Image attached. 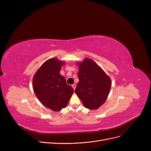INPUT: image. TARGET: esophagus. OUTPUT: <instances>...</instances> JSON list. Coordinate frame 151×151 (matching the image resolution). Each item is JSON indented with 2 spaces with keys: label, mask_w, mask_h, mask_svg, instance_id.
<instances>
[{
  "label": "esophagus",
  "mask_w": 151,
  "mask_h": 151,
  "mask_svg": "<svg viewBox=\"0 0 151 151\" xmlns=\"http://www.w3.org/2000/svg\"><path fill=\"white\" fill-rule=\"evenodd\" d=\"M72 88H73V89L75 90L76 88V85L75 84H72Z\"/></svg>",
  "instance_id": "obj_1"
}]
</instances>
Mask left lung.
Instances as JSON below:
<instances>
[{"label":"left lung","mask_w":151,"mask_h":151,"mask_svg":"<svg viewBox=\"0 0 151 151\" xmlns=\"http://www.w3.org/2000/svg\"><path fill=\"white\" fill-rule=\"evenodd\" d=\"M79 83L75 92L84 106L96 109L106 101L111 86L109 77L93 60L86 59L80 63Z\"/></svg>","instance_id":"obj_1"}]
</instances>
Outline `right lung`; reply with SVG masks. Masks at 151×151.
<instances>
[{
    "mask_svg": "<svg viewBox=\"0 0 151 151\" xmlns=\"http://www.w3.org/2000/svg\"><path fill=\"white\" fill-rule=\"evenodd\" d=\"M63 63L55 58L46 60L33 78L36 96L44 106L54 111L65 108L73 93L72 87L59 73Z\"/></svg>",
    "mask_w": 151,
    "mask_h": 151,
    "instance_id": "add662e5",
    "label": "right lung"
}]
</instances>
